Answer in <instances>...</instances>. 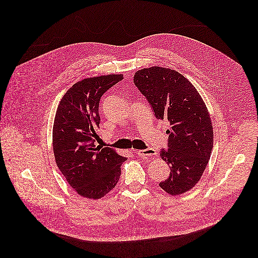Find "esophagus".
<instances>
[{
	"instance_id": "obj_1",
	"label": "esophagus",
	"mask_w": 258,
	"mask_h": 258,
	"mask_svg": "<svg viewBox=\"0 0 258 258\" xmlns=\"http://www.w3.org/2000/svg\"><path fill=\"white\" fill-rule=\"evenodd\" d=\"M136 153H137V155H138L139 157L145 158V159L153 158V157L157 154L156 150H155V149H152V148H149V149H146V150H139V151H137Z\"/></svg>"
}]
</instances>
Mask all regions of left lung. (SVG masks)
<instances>
[{
	"mask_svg": "<svg viewBox=\"0 0 258 258\" xmlns=\"http://www.w3.org/2000/svg\"><path fill=\"white\" fill-rule=\"evenodd\" d=\"M133 81L147 97L157 119H168V150L160 152L170 166V177L160 186L171 196L182 195L200 181L214 147L211 115L196 87L183 74L161 67L138 71Z\"/></svg>",
	"mask_w": 258,
	"mask_h": 258,
	"instance_id": "obj_1",
	"label": "left lung"
}]
</instances>
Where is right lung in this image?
Here are the masks:
<instances>
[{
  "label": "right lung",
  "mask_w": 258,
  "mask_h": 258,
  "mask_svg": "<svg viewBox=\"0 0 258 258\" xmlns=\"http://www.w3.org/2000/svg\"><path fill=\"white\" fill-rule=\"evenodd\" d=\"M123 74L84 78L61 98L53 122L52 150L67 182L81 197L98 200L117 184L122 163L127 160L114 149L95 147L99 128V101Z\"/></svg>",
  "instance_id": "add662e5"
}]
</instances>
